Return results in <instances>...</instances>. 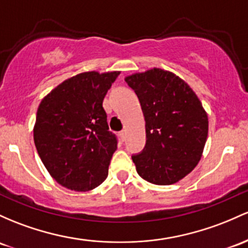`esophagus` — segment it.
Listing matches in <instances>:
<instances>
[{
    "instance_id": "obj_1",
    "label": "esophagus",
    "mask_w": 248,
    "mask_h": 248,
    "mask_svg": "<svg viewBox=\"0 0 248 248\" xmlns=\"http://www.w3.org/2000/svg\"><path fill=\"white\" fill-rule=\"evenodd\" d=\"M119 135H120V139H121V141L126 140V130H121V132L119 133Z\"/></svg>"
}]
</instances>
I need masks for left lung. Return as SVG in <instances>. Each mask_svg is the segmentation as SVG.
<instances>
[{
	"label": "left lung",
	"instance_id": "left-lung-1",
	"mask_svg": "<svg viewBox=\"0 0 248 248\" xmlns=\"http://www.w3.org/2000/svg\"><path fill=\"white\" fill-rule=\"evenodd\" d=\"M146 121V146L133 155L139 175L154 185H172L198 165L208 135L199 97L182 78L153 68L127 76Z\"/></svg>",
	"mask_w": 248,
	"mask_h": 248
}]
</instances>
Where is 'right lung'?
<instances>
[{
  "label": "right lung",
  "instance_id": "obj_1",
  "mask_svg": "<svg viewBox=\"0 0 248 248\" xmlns=\"http://www.w3.org/2000/svg\"><path fill=\"white\" fill-rule=\"evenodd\" d=\"M120 72H86L60 83L37 108L34 142L43 165L61 186L76 192L106 180L118 148L103 99Z\"/></svg>",
  "mask_w": 248,
  "mask_h": 248
}]
</instances>
